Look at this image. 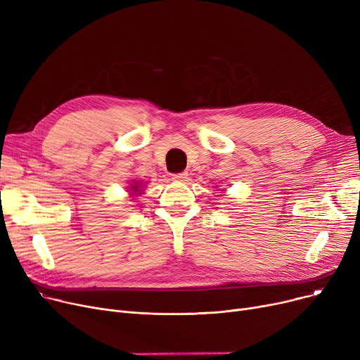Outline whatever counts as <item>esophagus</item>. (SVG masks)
Listing matches in <instances>:
<instances>
[{
	"label": "esophagus",
	"mask_w": 360,
	"mask_h": 360,
	"mask_svg": "<svg viewBox=\"0 0 360 360\" xmlns=\"http://www.w3.org/2000/svg\"><path fill=\"white\" fill-rule=\"evenodd\" d=\"M188 178V174L186 172H181V174H174L172 175V179L174 181H179V182H185Z\"/></svg>",
	"instance_id": "1"
}]
</instances>
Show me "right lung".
I'll list each match as a JSON object with an SVG mask.
<instances>
[{
	"instance_id": "obj_1",
	"label": "right lung",
	"mask_w": 360,
	"mask_h": 360,
	"mask_svg": "<svg viewBox=\"0 0 360 360\" xmlns=\"http://www.w3.org/2000/svg\"><path fill=\"white\" fill-rule=\"evenodd\" d=\"M141 182H137V181H134L132 182L129 186H128V191L131 193V194H141Z\"/></svg>"
}]
</instances>
